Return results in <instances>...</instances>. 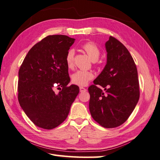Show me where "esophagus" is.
Returning <instances> with one entry per match:
<instances>
[{"mask_svg":"<svg viewBox=\"0 0 160 160\" xmlns=\"http://www.w3.org/2000/svg\"><path fill=\"white\" fill-rule=\"evenodd\" d=\"M79 90H80V92H86L87 90L86 89V88H83V87H80L79 88Z\"/></svg>","mask_w":160,"mask_h":160,"instance_id":"obj_1","label":"esophagus"}]
</instances>
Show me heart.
<instances>
[{"mask_svg":"<svg viewBox=\"0 0 160 160\" xmlns=\"http://www.w3.org/2000/svg\"><path fill=\"white\" fill-rule=\"evenodd\" d=\"M83 50L86 52L88 55L92 62L97 61L100 56V50L97 46L92 42H88L83 46ZM74 51L73 49H70L67 52L66 56V63L68 68H72L74 62ZM94 77V73L91 71L77 70L72 74V81L74 84L80 86L87 85L90 80Z\"/></svg>","mask_w":160,"mask_h":160,"instance_id":"heart-1","label":"heart"}]
</instances>
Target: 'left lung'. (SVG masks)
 Masks as SVG:
<instances>
[{"instance_id":"1","label":"left lung","mask_w":160,"mask_h":160,"mask_svg":"<svg viewBox=\"0 0 160 160\" xmlns=\"http://www.w3.org/2000/svg\"><path fill=\"white\" fill-rule=\"evenodd\" d=\"M105 48L106 65L94 81V85L88 88L89 109L99 125L114 128L125 122L136 108L140 98L139 81L133 58L121 42L110 36Z\"/></svg>"}]
</instances>
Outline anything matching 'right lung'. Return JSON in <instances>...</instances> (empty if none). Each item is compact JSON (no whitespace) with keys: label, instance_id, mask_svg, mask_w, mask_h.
I'll use <instances>...</instances> for the list:
<instances>
[{"label":"right lung","instance_id":"right-lung-1","mask_svg":"<svg viewBox=\"0 0 160 160\" xmlns=\"http://www.w3.org/2000/svg\"><path fill=\"white\" fill-rule=\"evenodd\" d=\"M75 39L63 35L46 37L35 44L18 72V101L35 125L52 129L66 119L79 88L71 85L66 56ZM60 91L55 93L54 89Z\"/></svg>","mask_w":160,"mask_h":160}]
</instances>
